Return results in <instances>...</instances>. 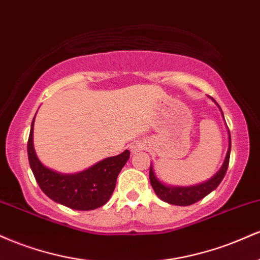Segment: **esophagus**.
I'll list each match as a JSON object with an SVG mask.
<instances>
[{
	"instance_id": "obj_1",
	"label": "esophagus",
	"mask_w": 260,
	"mask_h": 260,
	"mask_svg": "<svg viewBox=\"0 0 260 260\" xmlns=\"http://www.w3.org/2000/svg\"><path fill=\"white\" fill-rule=\"evenodd\" d=\"M145 149V144H144V142H134V143H132V144H131V151H132L133 154H136V153H138V151H140V150H144Z\"/></svg>"
}]
</instances>
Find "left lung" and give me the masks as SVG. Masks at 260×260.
<instances>
[{
  "label": "left lung",
  "instance_id": "1",
  "mask_svg": "<svg viewBox=\"0 0 260 260\" xmlns=\"http://www.w3.org/2000/svg\"><path fill=\"white\" fill-rule=\"evenodd\" d=\"M230 151H231V136H230V131H229V150H228V154H226L225 161H223L222 164V168L220 169V171L217 172L213 178H210L209 181L204 182V183L198 184V186H193V187L165 186V184L161 183V182L157 180L156 176L154 175L153 168L150 166L149 178H150V183H151V187H153L155 194L159 197L161 201L169 203V204L181 205V207H186V205L194 204V203L199 202L201 199L204 198V197H207L209 193L213 192V190L215 189L220 183H221L222 178L225 177L226 171H228V168H229Z\"/></svg>",
  "mask_w": 260,
  "mask_h": 260
}]
</instances>
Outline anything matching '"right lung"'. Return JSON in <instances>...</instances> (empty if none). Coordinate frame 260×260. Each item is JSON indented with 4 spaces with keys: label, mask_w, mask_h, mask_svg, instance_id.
Returning <instances> with one entry per match:
<instances>
[{
    "label": "right lung",
    "mask_w": 260,
    "mask_h": 260,
    "mask_svg": "<svg viewBox=\"0 0 260 260\" xmlns=\"http://www.w3.org/2000/svg\"><path fill=\"white\" fill-rule=\"evenodd\" d=\"M34 120L28 139V157L41 190L53 202L74 210H92L106 204L115 189L118 174L129 159V151L124 150L117 156L107 157L79 174H58L44 166L35 154L32 145Z\"/></svg>",
    "instance_id": "obj_1"
}]
</instances>
